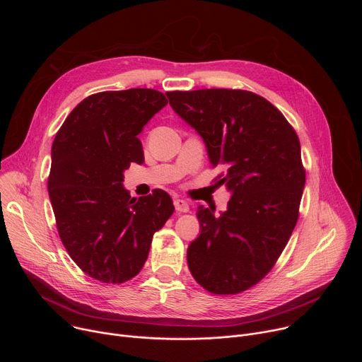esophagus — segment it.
Here are the masks:
<instances>
[{
    "mask_svg": "<svg viewBox=\"0 0 362 362\" xmlns=\"http://www.w3.org/2000/svg\"><path fill=\"white\" fill-rule=\"evenodd\" d=\"M173 204H175V209H176L177 212H189V203H187L186 200H183V199H175Z\"/></svg>",
    "mask_w": 362,
    "mask_h": 362,
    "instance_id": "obj_1",
    "label": "esophagus"
}]
</instances>
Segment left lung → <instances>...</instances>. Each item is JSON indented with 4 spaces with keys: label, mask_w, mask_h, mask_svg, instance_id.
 Here are the masks:
<instances>
[{
    "label": "left lung",
    "mask_w": 362,
    "mask_h": 362,
    "mask_svg": "<svg viewBox=\"0 0 362 362\" xmlns=\"http://www.w3.org/2000/svg\"><path fill=\"white\" fill-rule=\"evenodd\" d=\"M175 113L203 139L218 186L232 197L219 216L197 208L200 235L187 247L199 285L239 293L275 265L298 221L305 186L299 139L284 115L250 91L204 88L166 93Z\"/></svg>",
    "instance_id": "obj_1"
}]
</instances>
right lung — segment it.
Here are the masks:
<instances>
[{"mask_svg":"<svg viewBox=\"0 0 362 362\" xmlns=\"http://www.w3.org/2000/svg\"><path fill=\"white\" fill-rule=\"evenodd\" d=\"M166 105V95L151 88L97 93L76 106L53 141L48 194L59 235L77 267L97 281L136 276L154 232L175 211L162 189L136 199L123 186L130 163L144 162L137 136Z\"/></svg>","mask_w":362,"mask_h":362,"instance_id":"add662e5","label":"right lung"}]
</instances>
